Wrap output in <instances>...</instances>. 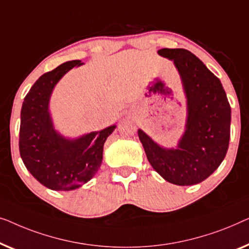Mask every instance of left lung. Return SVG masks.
<instances>
[{
    "mask_svg": "<svg viewBox=\"0 0 249 249\" xmlns=\"http://www.w3.org/2000/svg\"><path fill=\"white\" fill-rule=\"evenodd\" d=\"M174 62L186 97L185 132L176 148H164L141 128L139 139L153 169L179 186L198 184L218 169L228 151L231 109L221 81L201 59L184 48H162Z\"/></svg>",
    "mask_w": 249,
    "mask_h": 249,
    "instance_id": "1",
    "label": "left lung"
}]
</instances>
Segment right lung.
I'll list each match as a JSON object with an SVG mask.
<instances>
[{"instance_id": "obj_1", "label": "right lung", "mask_w": 249, "mask_h": 249, "mask_svg": "<svg viewBox=\"0 0 249 249\" xmlns=\"http://www.w3.org/2000/svg\"><path fill=\"white\" fill-rule=\"evenodd\" d=\"M81 61H69L45 73L34 83L21 108L19 150L29 173L47 188L72 191L97 174L104 144L116 125L79 138L63 136L54 127L50 101L55 86Z\"/></svg>"}]
</instances>
